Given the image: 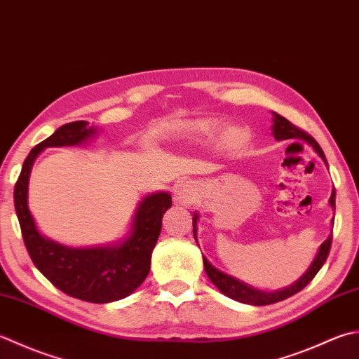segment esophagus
Here are the masks:
<instances>
[{
  "instance_id": "34e87169",
  "label": "esophagus",
  "mask_w": 359,
  "mask_h": 359,
  "mask_svg": "<svg viewBox=\"0 0 359 359\" xmlns=\"http://www.w3.org/2000/svg\"><path fill=\"white\" fill-rule=\"evenodd\" d=\"M194 187L189 184V182L185 180H180L179 184H175L174 187V199L180 205H189L194 201Z\"/></svg>"
}]
</instances>
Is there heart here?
<instances>
[{
    "label": "heart",
    "mask_w": 359,
    "mask_h": 359,
    "mask_svg": "<svg viewBox=\"0 0 359 359\" xmlns=\"http://www.w3.org/2000/svg\"><path fill=\"white\" fill-rule=\"evenodd\" d=\"M179 132L184 133L188 138H193L196 142H207L213 140L221 133V124L213 119H198V121H189L179 126ZM227 140L233 143L236 135L233 132L227 133Z\"/></svg>",
    "instance_id": "heart-1"
}]
</instances>
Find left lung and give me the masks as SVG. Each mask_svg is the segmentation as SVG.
Masks as SVG:
<instances>
[{"mask_svg":"<svg viewBox=\"0 0 359 359\" xmlns=\"http://www.w3.org/2000/svg\"><path fill=\"white\" fill-rule=\"evenodd\" d=\"M271 129H272V135L277 140V142H282V140H291V138L304 140V142H306L313 147L316 154H318V156L324 160V163L327 165V158L324 156V152H322L320 146L318 144V142H316L313 137L308 135L306 132L296 128V126H294L291 121H287L285 116L276 114V111H272V128ZM334 198H336V193L333 189L332 196H330V201H328L330 207H332L333 210H334ZM198 221H199V215H198V212H196L193 215V235H194L196 243H198ZM333 222L334 221H332V226H333ZM198 245H199V243H198ZM330 245H332V233H330L327 240L319 245L318 254H316L314 259L310 264V268L305 271L304 276L297 278L292 285L283 287V290H277V291H263V290H258V287L244 283V282H241V280H238L236 277H231V276H229V273L216 269L215 266L208 262L205 255H202L203 269H205L208 278L212 280V283L224 294V296H227L236 302H241V304L264 306V305L277 304V302H282V300L291 297V296H294V294H297L299 291L304 290V287L314 278L316 273L320 271L322 266H324L325 259L328 257V252H330Z\"/></svg>","mask_w":359,"mask_h":359,"instance_id":"obj_1","label":"left lung"}]
</instances>
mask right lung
<instances>
[{
	"label": "right lung",
	"instance_id": "add662e5",
	"mask_svg": "<svg viewBox=\"0 0 359 359\" xmlns=\"http://www.w3.org/2000/svg\"><path fill=\"white\" fill-rule=\"evenodd\" d=\"M97 135L87 121L63 124L26 157L13 191L15 212L32 263L57 290L91 304L121 300L144 282L151 255L161 231V217L171 208V194H146L132 217L128 235L95 248H72L51 240L39 230L27 202L34 161L46 147L81 146Z\"/></svg>",
	"mask_w": 359,
	"mask_h": 359
}]
</instances>
